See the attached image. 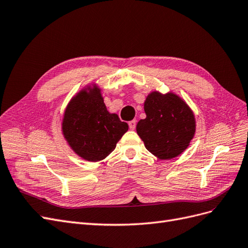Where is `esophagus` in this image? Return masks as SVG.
Wrapping results in <instances>:
<instances>
[{
	"instance_id": "34e87169",
	"label": "esophagus",
	"mask_w": 248,
	"mask_h": 248,
	"mask_svg": "<svg viewBox=\"0 0 248 248\" xmlns=\"http://www.w3.org/2000/svg\"><path fill=\"white\" fill-rule=\"evenodd\" d=\"M136 124H137V122L135 121H131V122H129V126H130V129L131 130H135V127H136Z\"/></svg>"
}]
</instances>
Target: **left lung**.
<instances>
[{
    "label": "left lung",
    "mask_w": 248,
    "mask_h": 248,
    "mask_svg": "<svg viewBox=\"0 0 248 248\" xmlns=\"http://www.w3.org/2000/svg\"><path fill=\"white\" fill-rule=\"evenodd\" d=\"M146 118L136 126L145 147L159 159H171L185 151L196 132L193 111L177 94L150 93L144 102Z\"/></svg>",
    "instance_id": "1"
}]
</instances>
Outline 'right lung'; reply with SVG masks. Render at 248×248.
<instances>
[{
    "mask_svg": "<svg viewBox=\"0 0 248 248\" xmlns=\"http://www.w3.org/2000/svg\"><path fill=\"white\" fill-rule=\"evenodd\" d=\"M62 129L75 154L86 161L98 162L115 149L129 125L117 114L109 112L100 89L94 85L90 92L82 90L70 101Z\"/></svg>",
    "mask_w": 248,
    "mask_h": 248,
    "instance_id": "obj_1",
    "label": "right lung"
}]
</instances>
